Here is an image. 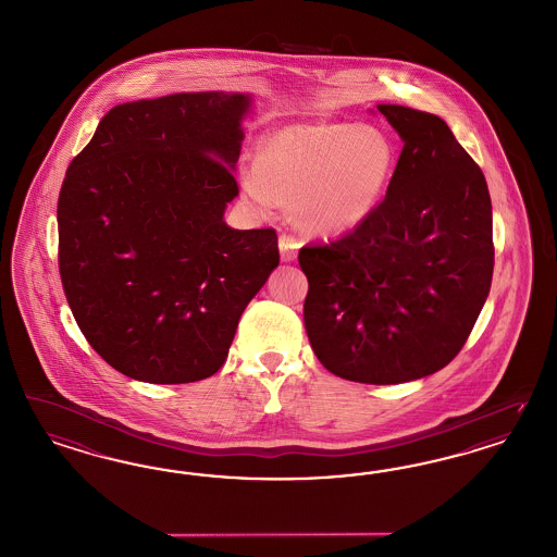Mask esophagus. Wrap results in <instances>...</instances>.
<instances>
[{
	"instance_id": "esophagus-1",
	"label": "esophagus",
	"mask_w": 557,
	"mask_h": 557,
	"mask_svg": "<svg viewBox=\"0 0 557 557\" xmlns=\"http://www.w3.org/2000/svg\"><path fill=\"white\" fill-rule=\"evenodd\" d=\"M278 248H281L283 262H293V260H297L301 242L297 237H293V235L283 234L278 237Z\"/></svg>"
}]
</instances>
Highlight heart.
<instances>
[{
    "label": "heart",
    "instance_id": "b5f03b06",
    "mask_svg": "<svg viewBox=\"0 0 557 557\" xmlns=\"http://www.w3.org/2000/svg\"><path fill=\"white\" fill-rule=\"evenodd\" d=\"M394 168V145L377 126L299 123L262 137L256 163L239 170V188L262 215L293 205L306 232L334 235L377 209Z\"/></svg>",
    "mask_w": 557,
    "mask_h": 557
}]
</instances>
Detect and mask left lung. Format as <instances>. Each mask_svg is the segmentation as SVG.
I'll list each match as a JSON object with an SVG mask.
<instances>
[{
	"label": "left lung",
	"mask_w": 557,
	"mask_h": 557,
	"mask_svg": "<svg viewBox=\"0 0 557 557\" xmlns=\"http://www.w3.org/2000/svg\"><path fill=\"white\" fill-rule=\"evenodd\" d=\"M404 149L377 209L350 234L299 250L307 336L348 381L426 377L459 355L494 270L480 165L431 112L379 104Z\"/></svg>",
	"instance_id": "left-lung-1"
}]
</instances>
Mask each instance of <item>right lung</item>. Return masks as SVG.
<instances>
[{"label":"right lung","instance_id":"1","mask_svg":"<svg viewBox=\"0 0 557 557\" xmlns=\"http://www.w3.org/2000/svg\"><path fill=\"white\" fill-rule=\"evenodd\" d=\"M250 96L172 94L119 104L70 163L59 274L73 318L112 369L193 383L223 367L237 322L278 267L274 230H232Z\"/></svg>","mask_w":557,"mask_h":557}]
</instances>
